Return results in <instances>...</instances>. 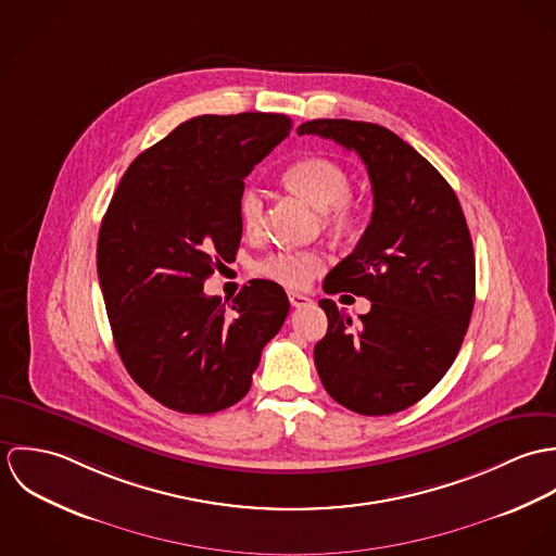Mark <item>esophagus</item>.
Returning <instances> with one entry per match:
<instances>
[{"instance_id":"obj_1","label":"esophagus","mask_w":556,"mask_h":556,"mask_svg":"<svg viewBox=\"0 0 556 556\" xmlns=\"http://www.w3.org/2000/svg\"><path fill=\"white\" fill-rule=\"evenodd\" d=\"M289 302L293 308H302V306H308L311 304V298L308 295H302V293H289Z\"/></svg>"}]
</instances>
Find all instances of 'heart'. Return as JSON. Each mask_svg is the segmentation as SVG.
I'll list each match as a JSON object with an SVG mask.
<instances>
[{
	"mask_svg": "<svg viewBox=\"0 0 556 556\" xmlns=\"http://www.w3.org/2000/svg\"><path fill=\"white\" fill-rule=\"evenodd\" d=\"M285 184L320 210V220L331 229H349L357 223V203L351 199V177L333 160L302 159L287 166ZM263 218V197L256 188H245L239 197V220L245 233H256ZM325 258L317 250H280L261 258L254 271L287 289H304Z\"/></svg>",
	"mask_w": 556,
	"mask_h": 556,
	"instance_id": "obj_1",
	"label": "heart"
}]
</instances>
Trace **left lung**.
I'll list each match as a JSON object with an SVG mask.
<instances>
[{"instance_id": "8db88e82", "label": "left lung", "mask_w": 556, "mask_h": 556, "mask_svg": "<svg viewBox=\"0 0 556 556\" xmlns=\"http://www.w3.org/2000/svg\"><path fill=\"white\" fill-rule=\"evenodd\" d=\"M318 135L364 160L375 210L355 250L323 282L372 302L353 320L320 300L327 333L315 346L318 377L338 404L392 415L426 396L454 364L476 304L473 241L445 177L392 130L351 119H313Z\"/></svg>"}]
</instances>
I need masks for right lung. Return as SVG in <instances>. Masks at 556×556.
Wrapping results in <instances>:
<instances>
[{
    "mask_svg": "<svg viewBox=\"0 0 556 556\" xmlns=\"http://www.w3.org/2000/svg\"><path fill=\"white\" fill-rule=\"evenodd\" d=\"M289 132L278 113L192 117L135 159L109 203L96 265L113 340L135 383L166 408L233 406L289 315L271 280H250L231 304L203 293L236 258L243 179Z\"/></svg>",
    "mask_w": 556,
    "mask_h": 556,
    "instance_id": "obj_1",
    "label": "right lung"
}]
</instances>
